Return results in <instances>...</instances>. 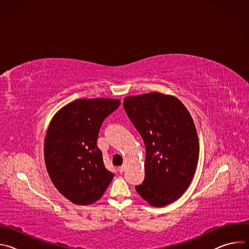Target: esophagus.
I'll list each match as a JSON object with an SVG mask.
<instances>
[{"label":"esophagus","instance_id":"esophagus-1","mask_svg":"<svg viewBox=\"0 0 249 249\" xmlns=\"http://www.w3.org/2000/svg\"><path fill=\"white\" fill-rule=\"evenodd\" d=\"M124 170H125V166H124V165H122V166H120V167L118 168V171H119L120 173L124 172Z\"/></svg>","mask_w":249,"mask_h":249}]
</instances>
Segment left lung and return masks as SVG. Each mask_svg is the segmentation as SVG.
Here are the masks:
<instances>
[{"label": "left lung", "mask_w": 249, "mask_h": 249, "mask_svg": "<svg viewBox=\"0 0 249 249\" xmlns=\"http://www.w3.org/2000/svg\"><path fill=\"white\" fill-rule=\"evenodd\" d=\"M123 106L146 147L145 179L135 188L150 205L165 206L184 193L197 166L192 117L179 99L160 92L126 97Z\"/></svg>", "instance_id": "left-lung-1"}]
</instances>
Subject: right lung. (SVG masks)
Segmentation results:
<instances>
[{"mask_svg": "<svg viewBox=\"0 0 249 249\" xmlns=\"http://www.w3.org/2000/svg\"><path fill=\"white\" fill-rule=\"evenodd\" d=\"M119 104L110 98L78 99L58 111L49 125L44 144L47 171L58 191L71 202L88 205L97 201L113 178L96 143L104 119Z\"/></svg>", "mask_w": 249, "mask_h": 249, "instance_id": "obj_1", "label": "right lung"}]
</instances>
